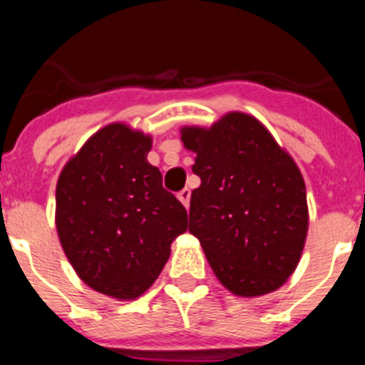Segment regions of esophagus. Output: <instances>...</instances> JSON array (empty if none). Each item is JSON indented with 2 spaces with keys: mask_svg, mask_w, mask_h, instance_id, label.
Here are the masks:
<instances>
[{
  "mask_svg": "<svg viewBox=\"0 0 365 365\" xmlns=\"http://www.w3.org/2000/svg\"><path fill=\"white\" fill-rule=\"evenodd\" d=\"M190 195H192V192H190L188 188L180 190V192L177 193V197H179V201L182 202V205H185L186 208H188V205H190Z\"/></svg>",
  "mask_w": 365,
  "mask_h": 365,
  "instance_id": "esophagus-1",
  "label": "esophagus"
}]
</instances>
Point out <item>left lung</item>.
<instances>
[{"instance_id": "1", "label": "left lung", "mask_w": 365, "mask_h": 365, "mask_svg": "<svg viewBox=\"0 0 365 365\" xmlns=\"http://www.w3.org/2000/svg\"><path fill=\"white\" fill-rule=\"evenodd\" d=\"M201 186L190 234L219 282L241 298L276 291L298 267L309 228L305 182L292 157L257 118L227 113L210 128L180 130Z\"/></svg>"}]
</instances>
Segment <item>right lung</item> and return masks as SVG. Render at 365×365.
<instances>
[{
    "label": "right lung",
    "instance_id": "right-lung-1",
    "mask_svg": "<svg viewBox=\"0 0 365 365\" xmlns=\"http://www.w3.org/2000/svg\"><path fill=\"white\" fill-rule=\"evenodd\" d=\"M150 150V135L115 122L96 131L58 177L63 252L86 285L117 299L144 294L188 228L186 208L148 163Z\"/></svg>",
    "mask_w": 365,
    "mask_h": 365
}]
</instances>
